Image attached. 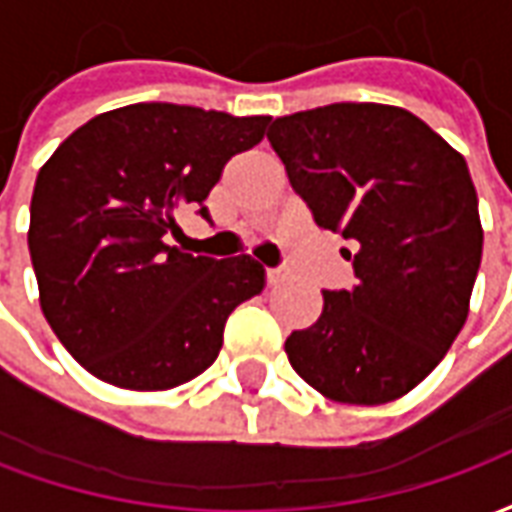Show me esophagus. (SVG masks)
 <instances>
[{
    "instance_id": "34e87169",
    "label": "esophagus",
    "mask_w": 512,
    "mask_h": 512,
    "mask_svg": "<svg viewBox=\"0 0 512 512\" xmlns=\"http://www.w3.org/2000/svg\"><path fill=\"white\" fill-rule=\"evenodd\" d=\"M266 277H268V282H271V285H282V282H285V279H288L290 274H288V271H285V268H268Z\"/></svg>"
}]
</instances>
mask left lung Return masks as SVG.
I'll list each match as a JSON object with an SVG mask.
<instances>
[{"mask_svg":"<svg viewBox=\"0 0 512 512\" xmlns=\"http://www.w3.org/2000/svg\"><path fill=\"white\" fill-rule=\"evenodd\" d=\"M268 142L323 230L354 241L356 288L285 343L290 365L334 403L408 395L450 351L483 257L463 156L389 104H329L279 117Z\"/></svg>","mask_w":512,"mask_h":512,"instance_id":"left-lung-1","label":"left lung"}]
</instances>
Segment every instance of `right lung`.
<instances>
[{
	"label": "right lung",
	"mask_w": 512,
	"mask_h": 512,
	"mask_svg": "<svg viewBox=\"0 0 512 512\" xmlns=\"http://www.w3.org/2000/svg\"><path fill=\"white\" fill-rule=\"evenodd\" d=\"M268 123L120 106L76 128L40 167L27 233L40 310L87 373L164 392L213 365L227 315L263 290L266 271L249 255L194 257L164 238L178 208L202 205Z\"/></svg>",
	"instance_id": "1"
}]
</instances>
